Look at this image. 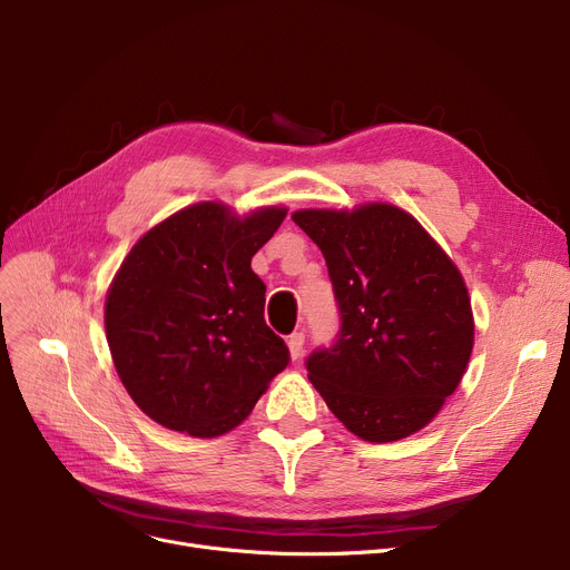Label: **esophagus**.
<instances>
[{
	"instance_id": "1",
	"label": "esophagus",
	"mask_w": 570,
	"mask_h": 570,
	"mask_svg": "<svg viewBox=\"0 0 570 570\" xmlns=\"http://www.w3.org/2000/svg\"><path fill=\"white\" fill-rule=\"evenodd\" d=\"M286 344H288V351H291V357H293V361H301V357H303V351H305V333H303V331L293 333V335L286 340Z\"/></svg>"
}]
</instances>
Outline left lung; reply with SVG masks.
<instances>
[{"instance_id":"left-lung-1","label":"left lung","mask_w":570,"mask_h":570,"mask_svg":"<svg viewBox=\"0 0 570 570\" xmlns=\"http://www.w3.org/2000/svg\"><path fill=\"white\" fill-rule=\"evenodd\" d=\"M291 219L318 245L342 321L335 344L307 357L309 381L365 441L423 430L455 393L473 348L460 269L395 205L297 209Z\"/></svg>"}]
</instances>
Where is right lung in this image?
<instances>
[{
  "label": "right lung",
  "instance_id": "right-lung-1",
  "mask_svg": "<svg viewBox=\"0 0 570 570\" xmlns=\"http://www.w3.org/2000/svg\"><path fill=\"white\" fill-rule=\"evenodd\" d=\"M284 217L277 205L235 217L224 203H196L149 228L119 265L106 340L127 393L155 423L222 436L288 365L252 269Z\"/></svg>",
  "mask_w": 570,
  "mask_h": 570
}]
</instances>
